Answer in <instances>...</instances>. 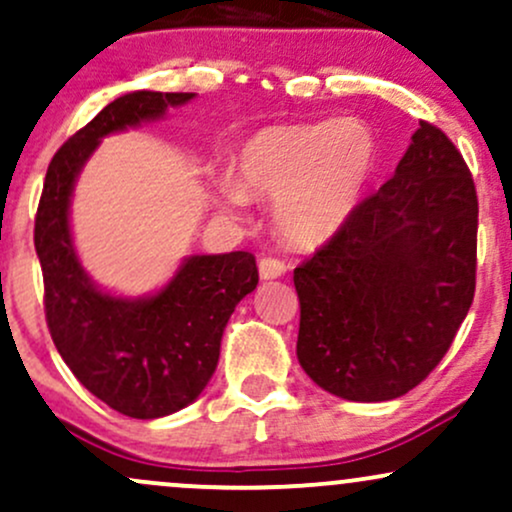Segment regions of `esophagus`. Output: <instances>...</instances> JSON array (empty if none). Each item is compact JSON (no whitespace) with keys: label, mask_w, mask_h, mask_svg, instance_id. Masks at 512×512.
<instances>
[{"label":"esophagus","mask_w":512,"mask_h":512,"mask_svg":"<svg viewBox=\"0 0 512 512\" xmlns=\"http://www.w3.org/2000/svg\"><path fill=\"white\" fill-rule=\"evenodd\" d=\"M286 274V264L276 257H262L260 260V276L264 281L279 279V276Z\"/></svg>","instance_id":"esophagus-1"}]
</instances>
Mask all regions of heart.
<instances>
[{
	"label": "heart",
	"instance_id": "b5f03b06",
	"mask_svg": "<svg viewBox=\"0 0 512 512\" xmlns=\"http://www.w3.org/2000/svg\"><path fill=\"white\" fill-rule=\"evenodd\" d=\"M375 163L373 129L356 117L264 127L238 146L236 180H211V197L228 214H240L248 197L274 199L276 231L313 248L346 226Z\"/></svg>",
	"mask_w": 512,
	"mask_h": 512
}]
</instances>
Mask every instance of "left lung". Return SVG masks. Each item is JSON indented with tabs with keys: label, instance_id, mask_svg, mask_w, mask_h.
<instances>
[{
	"label": "left lung",
	"instance_id": "obj_1",
	"mask_svg": "<svg viewBox=\"0 0 512 512\" xmlns=\"http://www.w3.org/2000/svg\"><path fill=\"white\" fill-rule=\"evenodd\" d=\"M472 173L421 122L395 175L330 243L296 267L298 363L349 402H387L438 366L477 286Z\"/></svg>",
	"mask_w": 512,
	"mask_h": 512
}]
</instances>
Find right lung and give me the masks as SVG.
<instances>
[{
    "label": "right lung",
    "mask_w": 512,
    "mask_h": 512,
    "mask_svg": "<svg viewBox=\"0 0 512 512\" xmlns=\"http://www.w3.org/2000/svg\"><path fill=\"white\" fill-rule=\"evenodd\" d=\"M192 98L132 91L105 105L52 156L35 216L52 342L91 395L132 419H161L202 395L219 363L228 317L260 281L255 255H190L161 291L115 296L81 267L69 207L76 178L103 137L161 120Z\"/></svg>",
    "instance_id": "1"
}]
</instances>
